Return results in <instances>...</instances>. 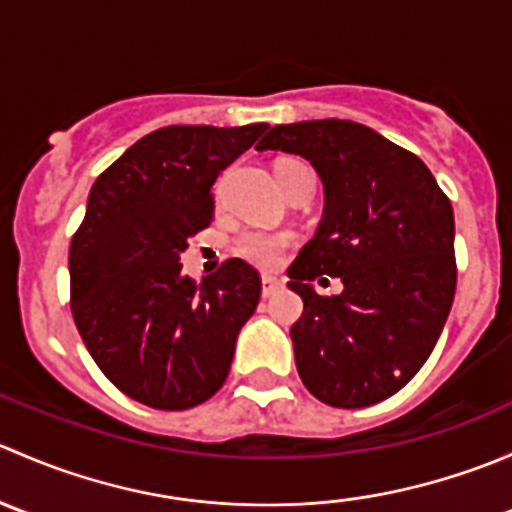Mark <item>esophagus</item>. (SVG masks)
<instances>
[{
  "mask_svg": "<svg viewBox=\"0 0 512 512\" xmlns=\"http://www.w3.org/2000/svg\"><path fill=\"white\" fill-rule=\"evenodd\" d=\"M282 287V282L272 275H262V297H272L277 289Z\"/></svg>",
  "mask_w": 512,
  "mask_h": 512,
  "instance_id": "obj_1",
  "label": "esophagus"
}]
</instances>
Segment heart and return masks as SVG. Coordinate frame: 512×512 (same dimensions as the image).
<instances>
[{
    "label": "heart",
    "mask_w": 512,
    "mask_h": 512,
    "mask_svg": "<svg viewBox=\"0 0 512 512\" xmlns=\"http://www.w3.org/2000/svg\"><path fill=\"white\" fill-rule=\"evenodd\" d=\"M292 168H307L304 163L294 158H282L275 163V175L280 180V188L287 190V170ZM292 245V235L289 232H262V230H247L235 240V252L242 260L252 262L257 267H272L282 257V252Z\"/></svg>",
    "instance_id": "b5f03b06"
}]
</instances>
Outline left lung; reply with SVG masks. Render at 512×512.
<instances>
[{
	"label": "left lung",
	"mask_w": 512,
	"mask_h": 512,
	"mask_svg": "<svg viewBox=\"0 0 512 512\" xmlns=\"http://www.w3.org/2000/svg\"><path fill=\"white\" fill-rule=\"evenodd\" d=\"M257 151L307 158L324 215L287 270L304 312L294 361L309 394L337 409L379 404L426 364L456 294L451 200L423 160L354 121L275 126ZM339 276L332 298L311 282Z\"/></svg>",
	"instance_id": "left-lung-1"
}]
</instances>
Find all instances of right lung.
I'll list each match as a JSON object with an SVG mask.
<instances>
[{
    "label": "right lung",
    "instance_id": "right-lung-1",
    "mask_svg": "<svg viewBox=\"0 0 512 512\" xmlns=\"http://www.w3.org/2000/svg\"><path fill=\"white\" fill-rule=\"evenodd\" d=\"M265 128H158L91 188L69 247L71 314L106 379L151 409L208 401L260 302V275L245 260L232 257L195 285L180 252L213 223L218 175Z\"/></svg>",
    "mask_w": 512,
    "mask_h": 512
}]
</instances>
